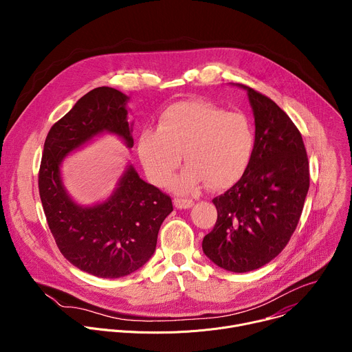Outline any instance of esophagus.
I'll return each instance as SVG.
<instances>
[{"label": "esophagus", "instance_id": "34e87169", "mask_svg": "<svg viewBox=\"0 0 352 352\" xmlns=\"http://www.w3.org/2000/svg\"><path fill=\"white\" fill-rule=\"evenodd\" d=\"M174 206L177 209H189L193 206V200L192 199H182V197H177L174 199Z\"/></svg>", "mask_w": 352, "mask_h": 352}]
</instances>
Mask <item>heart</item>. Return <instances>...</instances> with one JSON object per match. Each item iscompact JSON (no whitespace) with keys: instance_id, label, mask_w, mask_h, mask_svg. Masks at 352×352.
Masks as SVG:
<instances>
[{"instance_id":"b5f03b06","label":"heart","mask_w":352,"mask_h":352,"mask_svg":"<svg viewBox=\"0 0 352 352\" xmlns=\"http://www.w3.org/2000/svg\"><path fill=\"white\" fill-rule=\"evenodd\" d=\"M255 144L250 121L242 113L197 100H185L167 107L159 128L144 126L138 153L147 178L164 186L181 164L188 166L173 179L181 193L197 190L204 182L213 189L236 182L245 173Z\"/></svg>"}]
</instances>
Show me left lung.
Wrapping results in <instances>:
<instances>
[{"label": "left lung", "mask_w": 352, "mask_h": 352, "mask_svg": "<svg viewBox=\"0 0 352 352\" xmlns=\"http://www.w3.org/2000/svg\"><path fill=\"white\" fill-rule=\"evenodd\" d=\"M255 118V144L241 179L213 199L217 221L204 238L219 267L246 273L273 261L288 243L309 189L305 144L291 118L265 94L245 85Z\"/></svg>", "instance_id": "1"}]
</instances>
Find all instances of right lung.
Segmentation results:
<instances>
[{
  "label": "right lung",
  "instance_id": "obj_1",
  "mask_svg": "<svg viewBox=\"0 0 352 352\" xmlns=\"http://www.w3.org/2000/svg\"><path fill=\"white\" fill-rule=\"evenodd\" d=\"M129 97L102 86L80 97L50 129L38 173L44 214L61 254L78 269L102 278L128 276L153 256L159 230L173 212L171 197L143 181L128 163L110 196L80 205L68 193L61 164L96 138L111 133L133 146Z\"/></svg>",
  "mask_w": 352,
  "mask_h": 352
}]
</instances>
